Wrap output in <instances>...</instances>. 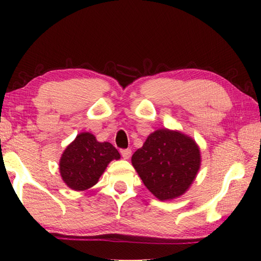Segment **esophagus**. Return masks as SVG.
<instances>
[{
    "mask_svg": "<svg viewBox=\"0 0 261 261\" xmlns=\"http://www.w3.org/2000/svg\"><path fill=\"white\" fill-rule=\"evenodd\" d=\"M121 155L123 159H129L131 156V149L125 148V149H121Z\"/></svg>",
    "mask_w": 261,
    "mask_h": 261,
    "instance_id": "esophagus-1",
    "label": "esophagus"
}]
</instances>
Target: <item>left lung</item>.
Segmentation results:
<instances>
[{"mask_svg": "<svg viewBox=\"0 0 261 261\" xmlns=\"http://www.w3.org/2000/svg\"><path fill=\"white\" fill-rule=\"evenodd\" d=\"M132 166L158 199L182 196L200 168V151L192 138L168 129L154 131L132 155Z\"/></svg>", "mask_w": 261, "mask_h": 261, "instance_id": "8db88e82", "label": "left lung"}]
</instances>
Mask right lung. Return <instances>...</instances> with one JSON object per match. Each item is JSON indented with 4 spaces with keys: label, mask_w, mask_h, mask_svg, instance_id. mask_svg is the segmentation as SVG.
<instances>
[{
    "label": "right lung",
    "mask_w": 261,
    "mask_h": 261,
    "mask_svg": "<svg viewBox=\"0 0 261 261\" xmlns=\"http://www.w3.org/2000/svg\"><path fill=\"white\" fill-rule=\"evenodd\" d=\"M120 158L112 144L99 143L90 132H82L62 154V179L74 191H84L98 183L110 161Z\"/></svg>",
    "instance_id": "1"
}]
</instances>
